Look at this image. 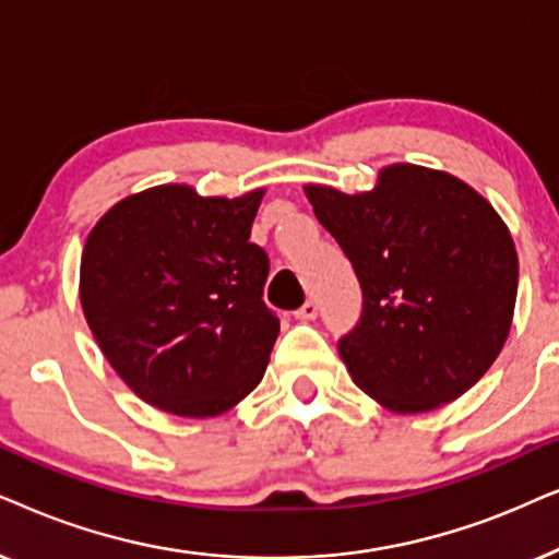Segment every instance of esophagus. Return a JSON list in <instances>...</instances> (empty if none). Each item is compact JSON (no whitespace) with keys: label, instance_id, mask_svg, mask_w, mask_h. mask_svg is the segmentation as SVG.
I'll return each instance as SVG.
<instances>
[{"label":"esophagus","instance_id":"1","mask_svg":"<svg viewBox=\"0 0 559 559\" xmlns=\"http://www.w3.org/2000/svg\"><path fill=\"white\" fill-rule=\"evenodd\" d=\"M317 314H319V304L314 299H309L301 309L294 311V317L301 319V322H311V319H317Z\"/></svg>","mask_w":559,"mask_h":559}]
</instances>
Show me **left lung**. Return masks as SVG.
Returning <instances> with one entry per match:
<instances>
[{"label": "left lung", "instance_id": "left-lung-1", "mask_svg": "<svg viewBox=\"0 0 559 559\" xmlns=\"http://www.w3.org/2000/svg\"><path fill=\"white\" fill-rule=\"evenodd\" d=\"M304 191L362 288V314L337 342L353 381L399 414L473 389L509 337L519 286L516 248L493 206L412 163L383 168L355 197Z\"/></svg>", "mask_w": 559, "mask_h": 559}]
</instances>
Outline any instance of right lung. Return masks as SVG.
Returning a JSON list of instances; mask_svg holds the SVG:
<instances>
[{
    "label": "right lung",
    "mask_w": 559,
    "mask_h": 559,
    "mask_svg": "<svg viewBox=\"0 0 559 559\" xmlns=\"http://www.w3.org/2000/svg\"><path fill=\"white\" fill-rule=\"evenodd\" d=\"M263 189L237 199L166 183L111 206L86 237L81 307L117 376L168 414L217 416L265 373L278 317L250 242Z\"/></svg>",
    "instance_id": "obj_1"
}]
</instances>
